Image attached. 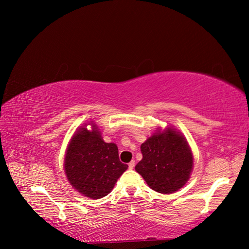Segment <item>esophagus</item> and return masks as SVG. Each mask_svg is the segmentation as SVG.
Returning <instances> with one entry per match:
<instances>
[{"instance_id":"obj_1","label":"esophagus","mask_w":249,"mask_h":249,"mask_svg":"<svg viewBox=\"0 0 249 249\" xmlns=\"http://www.w3.org/2000/svg\"><path fill=\"white\" fill-rule=\"evenodd\" d=\"M134 167H135V161H134V160H132V161L128 163V168H129V169H134Z\"/></svg>"}]
</instances>
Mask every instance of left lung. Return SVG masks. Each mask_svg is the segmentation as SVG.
Masks as SVG:
<instances>
[{"instance_id": "obj_1", "label": "left lung", "mask_w": 249, "mask_h": 249, "mask_svg": "<svg viewBox=\"0 0 249 249\" xmlns=\"http://www.w3.org/2000/svg\"><path fill=\"white\" fill-rule=\"evenodd\" d=\"M142 159L135 167L148 187L163 195L178 191L190 179L193 154L179 130L157 128L141 146Z\"/></svg>"}]
</instances>
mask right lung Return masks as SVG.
<instances>
[{
    "instance_id": "add662e5",
    "label": "right lung",
    "mask_w": 249,
    "mask_h": 249,
    "mask_svg": "<svg viewBox=\"0 0 249 249\" xmlns=\"http://www.w3.org/2000/svg\"><path fill=\"white\" fill-rule=\"evenodd\" d=\"M91 128L88 130L86 126ZM65 174L71 187L89 199H101L113 190L128 166L122 163L114 142H105L94 122L75 130L67 146Z\"/></svg>"
}]
</instances>
